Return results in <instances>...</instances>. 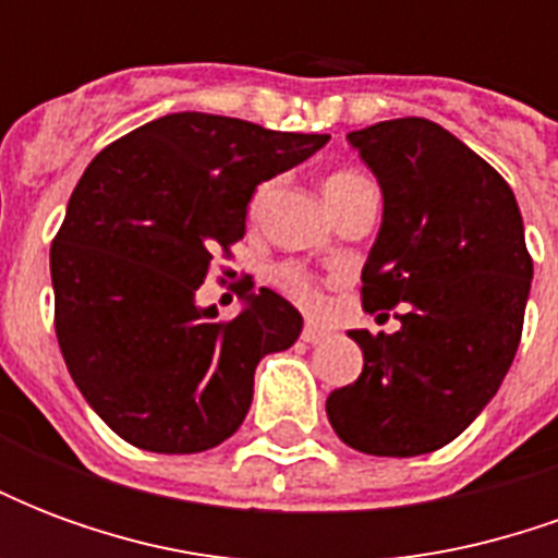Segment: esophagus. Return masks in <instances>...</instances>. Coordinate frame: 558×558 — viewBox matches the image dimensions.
<instances>
[{
  "label": "esophagus",
  "mask_w": 558,
  "mask_h": 558,
  "mask_svg": "<svg viewBox=\"0 0 558 558\" xmlns=\"http://www.w3.org/2000/svg\"><path fill=\"white\" fill-rule=\"evenodd\" d=\"M328 338V328H323L319 323H304L302 340L304 343H319V340Z\"/></svg>",
  "instance_id": "esophagus-1"
}]
</instances>
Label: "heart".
Segmentation results:
<instances>
[{
    "mask_svg": "<svg viewBox=\"0 0 558 558\" xmlns=\"http://www.w3.org/2000/svg\"><path fill=\"white\" fill-rule=\"evenodd\" d=\"M362 184H367V179H364V175H359V172H352V170L331 172L326 182H323V194H326L328 208H335L338 203H343V199H347V196H350L355 187H362ZM278 283L287 292H292V295H295V299H299L302 304L319 302V295H316L311 278H307V275H302L299 268H290V266L280 268Z\"/></svg>",
    "mask_w": 558,
    "mask_h": 558,
    "instance_id": "b5f03b06",
    "label": "heart"
}]
</instances>
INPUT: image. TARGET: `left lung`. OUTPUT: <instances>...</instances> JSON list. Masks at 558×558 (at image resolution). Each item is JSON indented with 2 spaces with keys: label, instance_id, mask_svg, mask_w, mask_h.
I'll return each instance as SVG.
<instances>
[{
  "label": "left lung",
  "instance_id": "1",
  "mask_svg": "<svg viewBox=\"0 0 558 558\" xmlns=\"http://www.w3.org/2000/svg\"><path fill=\"white\" fill-rule=\"evenodd\" d=\"M347 140L383 191L364 311L400 307V328L350 331L364 367L328 395V421L364 454H430L478 418L514 362L532 287L523 218L502 175L430 119Z\"/></svg>",
  "mask_w": 558,
  "mask_h": 558
}]
</instances>
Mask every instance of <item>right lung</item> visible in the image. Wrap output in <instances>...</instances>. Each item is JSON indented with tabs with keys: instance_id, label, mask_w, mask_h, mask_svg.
Segmentation results:
<instances>
[{
	"instance_id": "obj_1",
	"label": "right lung",
	"mask_w": 558,
	"mask_h": 558,
	"mask_svg": "<svg viewBox=\"0 0 558 558\" xmlns=\"http://www.w3.org/2000/svg\"><path fill=\"white\" fill-rule=\"evenodd\" d=\"M328 134H287L208 113H170L95 155L50 247L56 338L83 398L125 442L208 451L242 427L254 371L290 350L302 314L242 292L223 323L199 307L211 254L244 235L256 184L292 170Z\"/></svg>"
}]
</instances>
